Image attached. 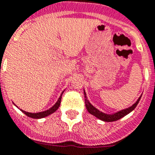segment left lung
I'll return each instance as SVG.
<instances>
[{"label": "left lung", "mask_w": 155, "mask_h": 155, "mask_svg": "<svg viewBox=\"0 0 155 155\" xmlns=\"http://www.w3.org/2000/svg\"><path fill=\"white\" fill-rule=\"evenodd\" d=\"M140 97L138 98V100L137 101L136 103H134L132 106H130L129 108H127V109L123 110L121 111H119L115 113L114 114H106L102 113V112H100L98 110H97L94 106H93L89 103V101L87 100V97H86V94L84 93V102H85V106L86 109L88 110V111L92 114L94 116H96L97 118H98L101 120H103V121H106V122H113V121H116V120H120L121 118H123L124 116H125L126 114H127L128 113L133 110L135 109L136 106H137L138 102L140 101Z\"/></svg>", "instance_id": "1"}]
</instances>
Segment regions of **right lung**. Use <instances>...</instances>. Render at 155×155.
<instances>
[{"label": "right lung", "instance_id": "add662e5", "mask_svg": "<svg viewBox=\"0 0 155 155\" xmlns=\"http://www.w3.org/2000/svg\"><path fill=\"white\" fill-rule=\"evenodd\" d=\"M61 99H62V95L61 97H59L58 101L56 102V104L54 105L53 107H51L49 110H47L43 112H39V113H29V112H26L24 110H22L26 115H28V117H31V118H33V119H41V118H44V117L47 116V115H49L52 113H54L58 109L59 106H60V104H61Z\"/></svg>", "mask_w": 155, "mask_h": 155}]
</instances>
